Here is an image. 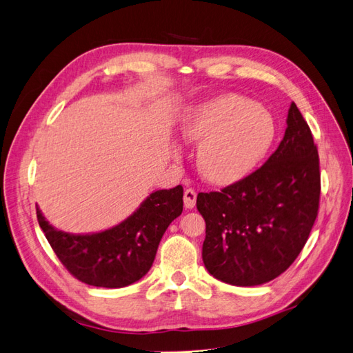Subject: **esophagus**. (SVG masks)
<instances>
[{
    "mask_svg": "<svg viewBox=\"0 0 353 353\" xmlns=\"http://www.w3.org/2000/svg\"><path fill=\"white\" fill-rule=\"evenodd\" d=\"M197 193L193 188H188L184 191V206L185 209H193L196 206Z\"/></svg>",
    "mask_w": 353,
    "mask_h": 353,
    "instance_id": "34e87169",
    "label": "esophagus"
}]
</instances>
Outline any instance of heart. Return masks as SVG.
Returning <instances> with one entry per match:
<instances>
[{
	"instance_id": "b5f03b06",
	"label": "heart",
	"mask_w": 353,
	"mask_h": 353,
	"mask_svg": "<svg viewBox=\"0 0 353 353\" xmlns=\"http://www.w3.org/2000/svg\"><path fill=\"white\" fill-rule=\"evenodd\" d=\"M181 135L200 143L197 168L213 184L234 183L258 166L276 135L272 114L236 94H223L190 109Z\"/></svg>"
}]
</instances>
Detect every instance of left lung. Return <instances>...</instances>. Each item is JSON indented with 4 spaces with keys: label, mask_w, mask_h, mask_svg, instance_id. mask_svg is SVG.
Listing matches in <instances>:
<instances>
[{
    "label": "left lung",
    "mask_w": 353,
    "mask_h": 353,
    "mask_svg": "<svg viewBox=\"0 0 353 353\" xmlns=\"http://www.w3.org/2000/svg\"><path fill=\"white\" fill-rule=\"evenodd\" d=\"M279 148L253 174L221 191L199 193L206 222L203 263L231 285H259L302 252L318 215L321 175L311 130L294 103Z\"/></svg>",
    "instance_id": "8db88e82"
}]
</instances>
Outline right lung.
<instances>
[{"instance_id":"obj_1","label":"right lung","mask_w":353,"mask_h":353,"mask_svg":"<svg viewBox=\"0 0 353 353\" xmlns=\"http://www.w3.org/2000/svg\"><path fill=\"white\" fill-rule=\"evenodd\" d=\"M183 196L181 185L157 190L131 216L92 234L60 231L39 208L37 218L52 250L74 279L88 285L119 288L141 280L152 268L166 228L183 212Z\"/></svg>"}]
</instances>
